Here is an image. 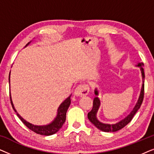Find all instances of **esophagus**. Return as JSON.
I'll list each match as a JSON object with an SVG mask.
<instances>
[{"label":"esophagus","instance_id":"34e87169","mask_svg":"<svg viewBox=\"0 0 154 154\" xmlns=\"http://www.w3.org/2000/svg\"><path fill=\"white\" fill-rule=\"evenodd\" d=\"M90 88L87 84H81L77 86L75 89L74 94L77 97H83L85 96L89 93Z\"/></svg>","mask_w":154,"mask_h":154}]
</instances>
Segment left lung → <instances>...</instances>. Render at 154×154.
Returning <instances> with one entry per match:
<instances>
[{
  "label": "left lung",
  "mask_w": 154,
  "mask_h": 154,
  "mask_svg": "<svg viewBox=\"0 0 154 154\" xmlns=\"http://www.w3.org/2000/svg\"><path fill=\"white\" fill-rule=\"evenodd\" d=\"M137 66H140V68L141 73H142L143 84H142V89H141V92H140V97H139L137 102L135 106L134 107L133 110L131 111V113H130L127 117H125L124 119L121 120V121H119V123L116 124H112V125H111V124H106V123H101L100 121H98L96 116L97 113V111L99 109V107L100 106V99H99L97 97H95L94 98L93 106H92V110L88 113V119L90 120V121L91 122L93 125H94V126H95L96 128H97L99 130H102V131H104V132H116L118 130L122 129V128H123L125 125H127L128 124L132 121V119H133L134 116L135 115L137 111L139 110V109L140 108L141 105L142 104L143 100H144V81L145 75H144V69H143L144 64H143L142 62L138 63V64L137 65ZM94 94H95L96 96L98 95V91L97 90V89H95V90H94Z\"/></svg>",
  "instance_id": "left-lung-1"
}]
</instances>
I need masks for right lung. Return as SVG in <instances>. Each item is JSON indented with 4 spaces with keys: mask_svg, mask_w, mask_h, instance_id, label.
I'll return each mask as SVG.
<instances>
[{
    "mask_svg": "<svg viewBox=\"0 0 154 154\" xmlns=\"http://www.w3.org/2000/svg\"><path fill=\"white\" fill-rule=\"evenodd\" d=\"M29 43H30V42H29L26 46L28 45ZM10 73L9 74V83H10ZM10 102H11L12 108H13L14 111L16 112L17 116L20 118V119L22 121V123H24V125L29 128V129L32 130V131L35 132V133L41 134V135H46V136L52 135V134L56 133V132L59 131V130L62 127L63 124L64 123L65 121H66V111L68 110V108L69 107V106H70V104H71V95H70L68 98L66 99V100H65L64 102L60 104V106H59L57 117L54 119V121H52L51 123L48 124V125H33V124H31L30 123H29V122L25 121L24 119H22V118L19 115V113L17 112L15 109H14L13 103H12V101L11 99V95H10Z\"/></svg>",
    "mask_w": 154,
    "mask_h": 154,
    "instance_id": "obj_1",
    "label": "right lung"
}]
</instances>
